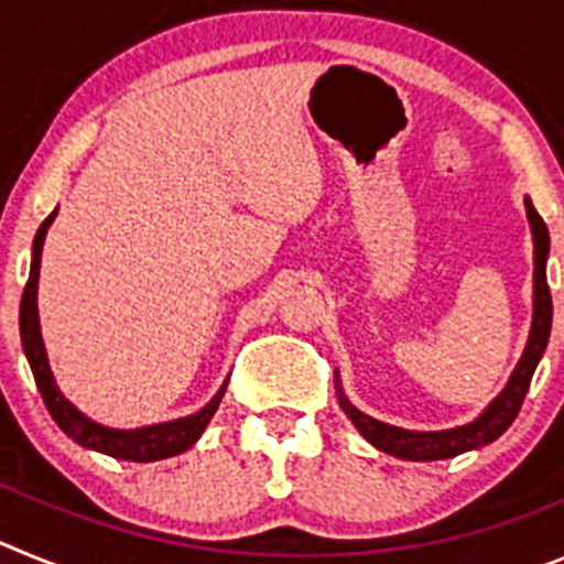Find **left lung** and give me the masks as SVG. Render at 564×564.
Returning <instances> with one entry per match:
<instances>
[{"instance_id": "obj_1", "label": "left lung", "mask_w": 564, "mask_h": 564, "mask_svg": "<svg viewBox=\"0 0 564 564\" xmlns=\"http://www.w3.org/2000/svg\"><path fill=\"white\" fill-rule=\"evenodd\" d=\"M525 214L528 226H531V239H534V313H531V330H528L525 350H522L520 361H517L514 372L508 376L506 387L500 395L491 398L486 410L475 417V421L455 426V430H437V432H417V430H401L392 423L376 421V417L364 415L358 406H352L350 398L344 395L341 378L336 372V392L338 403H341L344 415L350 417L352 426L361 432L367 441L376 446L378 452H387L401 460H446V457H457L463 452L480 449L491 441L502 435V432L514 423L517 412L522 406V398L528 392V383L534 378L536 364H540L542 352L547 347V336H551V318H554V305H551V291H547V251H551V237H547V226L531 206V197H525Z\"/></svg>"}]
</instances>
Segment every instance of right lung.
Masks as SVG:
<instances>
[{"mask_svg":"<svg viewBox=\"0 0 564 564\" xmlns=\"http://www.w3.org/2000/svg\"><path fill=\"white\" fill-rule=\"evenodd\" d=\"M56 214L58 208L50 214L42 226H39L36 239H33V251H30V276L22 293V307H19V333H22L24 356H28L30 370H33V378H36L39 392H42L44 403H47V412L53 415V421L58 423V430H62L67 437H73L78 446L101 452V455H109V457H118V460L152 463V460H166V457H174V455H181V452L192 449L194 443L200 441L203 432H206L208 421L214 417L217 406H220L223 395H226L228 378L223 381L220 390L214 392L212 401H208L203 410L194 412V415L174 417V421H163V423H149V426H138V430H112V426H104V423L84 415L76 403L67 401L64 392L58 390L53 370H50L47 350H44L42 325H39V305H36L44 237H47L50 223L56 220Z\"/></svg>","mask_w":564,"mask_h":564,"instance_id":"add662e5","label":"right lung"}]
</instances>
